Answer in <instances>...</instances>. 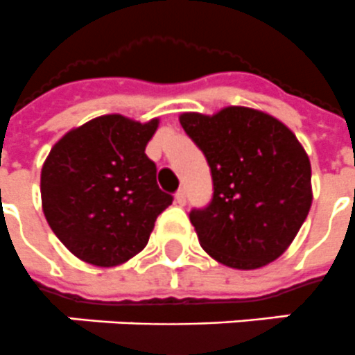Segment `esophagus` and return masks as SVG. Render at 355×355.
I'll return each mask as SVG.
<instances>
[{"mask_svg":"<svg viewBox=\"0 0 355 355\" xmlns=\"http://www.w3.org/2000/svg\"><path fill=\"white\" fill-rule=\"evenodd\" d=\"M175 203H178V205H185L187 203V194H185V191H183V189H180V191L175 192Z\"/></svg>","mask_w":355,"mask_h":355,"instance_id":"34e87169","label":"esophagus"}]
</instances>
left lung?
<instances>
[{"mask_svg": "<svg viewBox=\"0 0 355 355\" xmlns=\"http://www.w3.org/2000/svg\"><path fill=\"white\" fill-rule=\"evenodd\" d=\"M180 123L212 175L211 203L189 214L201 248L234 269L277 260L311 207L310 159L295 133L243 106L216 115L183 113Z\"/></svg>", "mask_w": 355, "mask_h": 355, "instance_id": "obj_1", "label": "left lung"}]
</instances>
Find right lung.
<instances>
[{
	"label": "right lung",
	"instance_id": "right-lung-1",
	"mask_svg": "<svg viewBox=\"0 0 355 355\" xmlns=\"http://www.w3.org/2000/svg\"><path fill=\"white\" fill-rule=\"evenodd\" d=\"M157 124L102 115L51 148L40 181L45 220L84 262L112 268L135 257L174 200L144 154Z\"/></svg>",
	"mask_w": 355,
	"mask_h": 355
}]
</instances>
